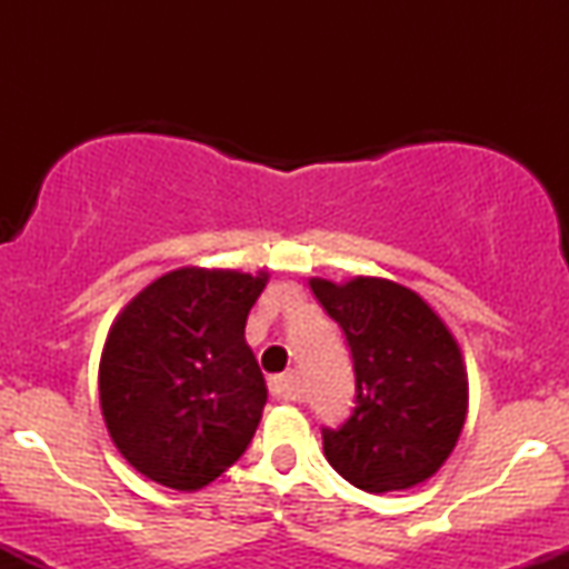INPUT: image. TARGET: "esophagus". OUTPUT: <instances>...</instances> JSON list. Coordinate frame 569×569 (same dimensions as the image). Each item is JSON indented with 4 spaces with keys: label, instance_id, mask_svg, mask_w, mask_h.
Instances as JSON below:
<instances>
[{
    "label": "esophagus",
    "instance_id": "obj_1",
    "mask_svg": "<svg viewBox=\"0 0 569 569\" xmlns=\"http://www.w3.org/2000/svg\"><path fill=\"white\" fill-rule=\"evenodd\" d=\"M293 371H286V375H276L270 377V393L276 398H283V401H291V398H297V393H293Z\"/></svg>",
    "mask_w": 569,
    "mask_h": 569
}]
</instances>
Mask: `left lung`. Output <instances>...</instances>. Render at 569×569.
<instances>
[{
	"label": "left lung",
	"instance_id": "obj_1",
	"mask_svg": "<svg viewBox=\"0 0 569 569\" xmlns=\"http://www.w3.org/2000/svg\"><path fill=\"white\" fill-rule=\"evenodd\" d=\"M310 289L345 331L356 371V407L323 428L331 468L363 492H393L443 466L468 415V375L452 331L420 293L385 278Z\"/></svg>",
	"mask_w": 569,
	"mask_h": 569
}]
</instances>
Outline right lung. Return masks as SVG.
Masks as SVG:
<instances>
[{
	"instance_id": "1",
	"label": "right lung",
	"mask_w": 569,
	"mask_h": 569,
	"mask_svg": "<svg viewBox=\"0 0 569 569\" xmlns=\"http://www.w3.org/2000/svg\"><path fill=\"white\" fill-rule=\"evenodd\" d=\"M264 283L267 272L181 267L117 316L98 393L114 447L141 476L189 492L248 449L267 385L246 318Z\"/></svg>"
}]
</instances>
